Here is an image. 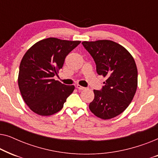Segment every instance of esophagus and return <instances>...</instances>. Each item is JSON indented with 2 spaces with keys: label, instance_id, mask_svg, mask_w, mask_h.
<instances>
[{
  "label": "esophagus",
  "instance_id": "esophagus-1",
  "mask_svg": "<svg viewBox=\"0 0 158 158\" xmlns=\"http://www.w3.org/2000/svg\"><path fill=\"white\" fill-rule=\"evenodd\" d=\"M77 88L78 90H85V87H83V86H81V85H77Z\"/></svg>",
  "mask_w": 158,
  "mask_h": 158
}]
</instances>
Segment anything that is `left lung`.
Segmentation results:
<instances>
[{
	"label": "left lung",
	"instance_id": "obj_1",
	"mask_svg": "<svg viewBox=\"0 0 158 158\" xmlns=\"http://www.w3.org/2000/svg\"><path fill=\"white\" fill-rule=\"evenodd\" d=\"M94 59L96 72L107 78L101 90H94L90 111L102 119L122 114L132 101L137 88V69L131 54L110 40L83 42Z\"/></svg>",
	"mask_w": 158,
	"mask_h": 158
}]
</instances>
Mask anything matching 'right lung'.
Instances as JSON below:
<instances>
[{
	"mask_svg": "<svg viewBox=\"0 0 158 158\" xmlns=\"http://www.w3.org/2000/svg\"><path fill=\"white\" fill-rule=\"evenodd\" d=\"M80 41L47 38L34 44L21 60L18 83L29 109L41 116H50L62 109L74 85L53 79L63 66L66 56Z\"/></svg>",
	"mask_w": 158,
	"mask_h": 158,
	"instance_id": "obj_1",
	"label": "right lung"
}]
</instances>
